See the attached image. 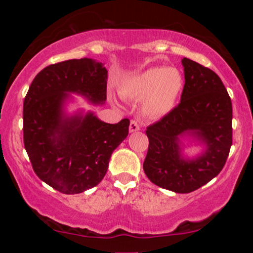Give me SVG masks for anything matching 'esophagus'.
<instances>
[{"instance_id": "esophagus-1", "label": "esophagus", "mask_w": 253, "mask_h": 253, "mask_svg": "<svg viewBox=\"0 0 253 253\" xmlns=\"http://www.w3.org/2000/svg\"><path fill=\"white\" fill-rule=\"evenodd\" d=\"M139 129H140V127H139V124H138L137 121H134V120L131 121V122H130V126H129V130H130V132H136V131H138Z\"/></svg>"}]
</instances>
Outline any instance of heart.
I'll list each match as a JSON object with an SVG mask.
<instances>
[{
	"instance_id": "1",
	"label": "heart",
	"mask_w": 253,
	"mask_h": 253,
	"mask_svg": "<svg viewBox=\"0 0 253 253\" xmlns=\"http://www.w3.org/2000/svg\"><path fill=\"white\" fill-rule=\"evenodd\" d=\"M184 87V78L176 68L154 67L127 79L121 85L124 99L143 100V113L151 119H161L175 108Z\"/></svg>"
}]
</instances>
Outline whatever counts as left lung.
Wrapping results in <instances>:
<instances>
[{"instance_id": "8db88e82", "label": "left lung", "mask_w": 253, "mask_h": 253, "mask_svg": "<svg viewBox=\"0 0 253 253\" xmlns=\"http://www.w3.org/2000/svg\"><path fill=\"white\" fill-rule=\"evenodd\" d=\"M185 84L181 102L168 115L147 126L148 151L144 171L160 188L189 193L222 170L233 143V106L215 72L184 57ZM190 135L206 150L195 159L181 155L180 139Z\"/></svg>"}]
</instances>
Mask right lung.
<instances>
[{
  "instance_id": "add662e5",
  "label": "right lung",
  "mask_w": 253,
  "mask_h": 253,
  "mask_svg": "<svg viewBox=\"0 0 253 253\" xmlns=\"http://www.w3.org/2000/svg\"><path fill=\"white\" fill-rule=\"evenodd\" d=\"M108 71L92 58L50 64L33 79L23 106L24 146L41 181L65 195L84 192L105 177L114 150L130 121H100L92 112L74 115L64 105L76 93L94 105L106 101Z\"/></svg>"
}]
</instances>
